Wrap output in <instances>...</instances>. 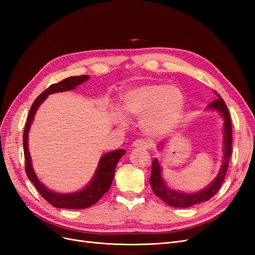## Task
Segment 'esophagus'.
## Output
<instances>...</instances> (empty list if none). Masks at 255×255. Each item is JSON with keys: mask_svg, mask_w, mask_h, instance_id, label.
<instances>
[{"mask_svg": "<svg viewBox=\"0 0 255 255\" xmlns=\"http://www.w3.org/2000/svg\"><path fill=\"white\" fill-rule=\"evenodd\" d=\"M133 148H138V149H148L149 148V142L144 140V139H136L133 143H132Z\"/></svg>", "mask_w": 255, "mask_h": 255, "instance_id": "34e87169", "label": "esophagus"}]
</instances>
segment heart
Instances as JSON below:
<instances>
[{"label":"heart","instance_id":"b5f03b06","mask_svg":"<svg viewBox=\"0 0 255 255\" xmlns=\"http://www.w3.org/2000/svg\"><path fill=\"white\" fill-rule=\"evenodd\" d=\"M182 90L166 84H148L129 89L123 96L125 111L137 118L146 134L164 136L177 126L184 111ZM114 118L120 126L127 125V117L120 110H114Z\"/></svg>","mask_w":255,"mask_h":255}]
</instances>
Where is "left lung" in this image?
<instances>
[{
    "mask_svg": "<svg viewBox=\"0 0 255 255\" xmlns=\"http://www.w3.org/2000/svg\"><path fill=\"white\" fill-rule=\"evenodd\" d=\"M215 92V91H214ZM216 96L218 97L217 100L214 102L208 104L207 110H213L218 112L223 119V141H222V163L220 166V170L215 177L214 181L200 191L196 192H184V191H177L168 186L166 182L161 177V167L160 161L157 158L153 159L152 163V172L150 177V184L151 188L154 194L158 198L163 200L168 205L173 207H190L192 205L199 204L201 202L207 201L213 196L217 194V191L221 187V185L225 181L226 173L229 167V160L231 153H232V123H231L230 114L228 111V107L223 101L222 98L219 94L215 92ZM164 142H160L158 144V149H161Z\"/></svg>",
    "mask_w": 255,
    "mask_h": 255,
    "instance_id": "obj_1",
    "label": "left lung"
}]
</instances>
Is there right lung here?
<instances>
[{
  "label": "right lung",
  "mask_w": 255,
  "mask_h": 255,
  "mask_svg": "<svg viewBox=\"0 0 255 255\" xmlns=\"http://www.w3.org/2000/svg\"><path fill=\"white\" fill-rule=\"evenodd\" d=\"M88 80L89 75L70 76V78L60 81L59 83L52 84L48 89H45L35 100V102L33 103L32 107H30L26 125L24 128V133H23V149H24L26 175L29 181L35 185V187L39 191V194L43 197V199H45V201H48L51 205L57 208L82 210V208H87L97 203L100 198L110 189L112 182L114 180L116 166H117L119 159L126 154V151L123 149L115 150L104 154L100 158L97 170L90 182L83 189L71 192V194H60V192L53 191L48 187H45L37 177L32 166V158H30L28 151V132L35 118L37 110L39 109V106L49 95L75 89L76 86H79V85Z\"/></svg>",
  "instance_id": "right-lung-1"
}]
</instances>
